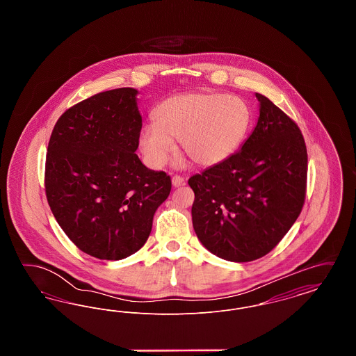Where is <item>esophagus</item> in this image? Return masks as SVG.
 <instances>
[{"label": "esophagus", "mask_w": 356, "mask_h": 356, "mask_svg": "<svg viewBox=\"0 0 356 356\" xmlns=\"http://www.w3.org/2000/svg\"><path fill=\"white\" fill-rule=\"evenodd\" d=\"M172 184L175 186H184V179L181 176H179V175H175L172 177Z\"/></svg>", "instance_id": "34e87169"}]
</instances>
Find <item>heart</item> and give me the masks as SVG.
I'll use <instances>...</instances> for the list:
<instances>
[{"label": "heart", "mask_w": 356, "mask_h": 356, "mask_svg": "<svg viewBox=\"0 0 356 356\" xmlns=\"http://www.w3.org/2000/svg\"><path fill=\"white\" fill-rule=\"evenodd\" d=\"M154 124L144 125L138 147L145 161L163 168L173 151H180L200 167L224 163L240 149L252 127V111L244 100L218 92L176 95L160 102Z\"/></svg>", "instance_id": "obj_1"}]
</instances>
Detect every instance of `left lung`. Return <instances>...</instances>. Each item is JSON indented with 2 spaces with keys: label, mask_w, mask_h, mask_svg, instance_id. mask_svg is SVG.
<instances>
[{
  "label": "left lung",
  "mask_w": 356,
  "mask_h": 356,
  "mask_svg": "<svg viewBox=\"0 0 356 356\" xmlns=\"http://www.w3.org/2000/svg\"><path fill=\"white\" fill-rule=\"evenodd\" d=\"M260 116L241 151L189 177L192 221L204 247L229 261L271 252L299 218L307 192V148L298 124L256 93Z\"/></svg>",
  "instance_id": "left-lung-1"
}]
</instances>
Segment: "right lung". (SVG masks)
<instances>
[{"mask_svg": "<svg viewBox=\"0 0 356 356\" xmlns=\"http://www.w3.org/2000/svg\"><path fill=\"white\" fill-rule=\"evenodd\" d=\"M137 90L118 88L74 104L57 120L45 161L51 213L85 254L120 260L138 251L170 196L165 172L136 154L143 127Z\"/></svg>", "mask_w": 356, "mask_h": 356, "instance_id": "1", "label": "right lung"}]
</instances>
